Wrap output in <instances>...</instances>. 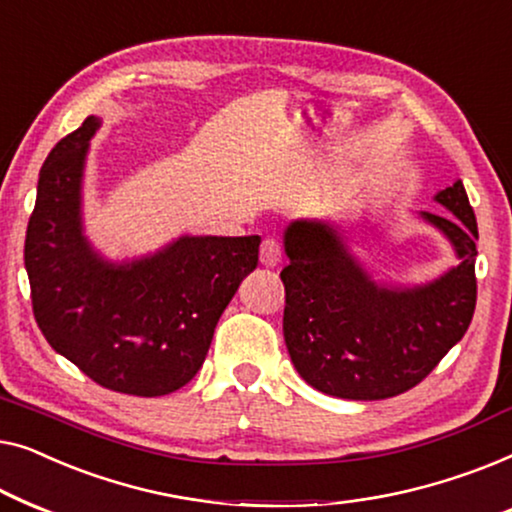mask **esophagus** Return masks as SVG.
<instances>
[{
	"label": "esophagus",
	"instance_id": "obj_1",
	"mask_svg": "<svg viewBox=\"0 0 512 512\" xmlns=\"http://www.w3.org/2000/svg\"><path fill=\"white\" fill-rule=\"evenodd\" d=\"M259 262L264 266H278L283 262V246H280L278 239H273V236H266L262 241V246H259Z\"/></svg>",
	"mask_w": 512,
	"mask_h": 512
}]
</instances>
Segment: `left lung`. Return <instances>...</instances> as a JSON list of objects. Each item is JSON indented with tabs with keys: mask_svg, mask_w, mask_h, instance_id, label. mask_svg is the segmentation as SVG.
I'll use <instances>...</instances> for the list:
<instances>
[{
	"mask_svg": "<svg viewBox=\"0 0 512 512\" xmlns=\"http://www.w3.org/2000/svg\"><path fill=\"white\" fill-rule=\"evenodd\" d=\"M434 199L450 215H420L452 243L459 264L415 287L376 283L331 222L287 225L283 334L294 369L315 390L355 401L397 397L462 341L478 294V225L462 181Z\"/></svg>",
	"mask_w": 512,
	"mask_h": 512,
	"instance_id": "1",
	"label": "left lung"
}]
</instances>
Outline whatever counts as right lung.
Listing matches in <instances>:
<instances>
[{"label":"right lung","instance_id":"add662e5","mask_svg":"<svg viewBox=\"0 0 512 512\" xmlns=\"http://www.w3.org/2000/svg\"><path fill=\"white\" fill-rule=\"evenodd\" d=\"M88 115L50 150L25 236L32 308L50 348L106 390L162 397L197 376L222 311L257 266L259 236H181L109 262L83 234Z\"/></svg>","mask_w":512,"mask_h":512}]
</instances>
